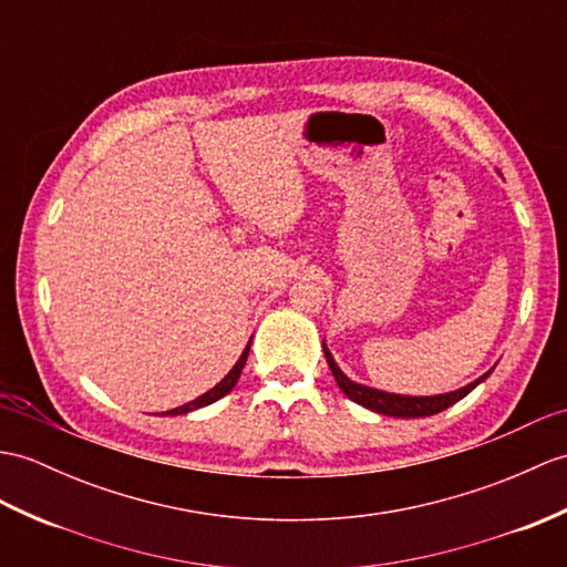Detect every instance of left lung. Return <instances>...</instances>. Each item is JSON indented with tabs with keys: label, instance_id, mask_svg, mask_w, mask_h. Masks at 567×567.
<instances>
[{
	"label": "left lung",
	"instance_id": "obj_1",
	"mask_svg": "<svg viewBox=\"0 0 567 567\" xmlns=\"http://www.w3.org/2000/svg\"><path fill=\"white\" fill-rule=\"evenodd\" d=\"M323 354H326V362H328V367H331V372L338 381L340 391H343L350 401L370 408V411H374V413L393 415V417H425V415L442 413L450 405H454L456 401L468 396V393L476 389L483 379H488V374H491V372L483 374L476 381H471L468 386L452 391V393H440V396H396V393H386V391H377L370 386L354 384V381H350L343 372H340V367L331 358V352H328L326 343H323Z\"/></svg>",
	"mask_w": 567,
	"mask_h": 567
}]
</instances>
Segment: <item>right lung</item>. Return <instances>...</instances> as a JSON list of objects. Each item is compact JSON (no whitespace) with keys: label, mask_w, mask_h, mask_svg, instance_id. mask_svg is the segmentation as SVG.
Instances as JSON below:
<instances>
[{"label":"right lung","mask_w":567,"mask_h":567,"mask_svg":"<svg viewBox=\"0 0 567 567\" xmlns=\"http://www.w3.org/2000/svg\"><path fill=\"white\" fill-rule=\"evenodd\" d=\"M248 350H251V343L246 346V350L241 352V358H239V362H236L234 367H231V372L224 377L219 384L215 386V389H209L207 393H203L200 399H195V401H190V403H186V405H178V408H174V411H166V415H183V413H190V411H195V408H203V405H209V403H215V401H219L221 396H227V393L236 386V381H239V377H241V370H244V364H246V358H248Z\"/></svg>","instance_id":"right-lung-1"}]
</instances>
